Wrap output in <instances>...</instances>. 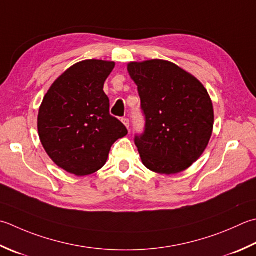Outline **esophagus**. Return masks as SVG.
Masks as SVG:
<instances>
[{
	"label": "esophagus",
	"mask_w": 256,
	"mask_h": 256,
	"mask_svg": "<svg viewBox=\"0 0 256 256\" xmlns=\"http://www.w3.org/2000/svg\"><path fill=\"white\" fill-rule=\"evenodd\" d=\"M122 122H123V124H124L125 126H126L128 128H130V120H128V118H122Z\"/></svg>",
	"instance_id": "34e87169"
}]
</instances>
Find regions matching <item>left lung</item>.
I'll return each mask as SVG.
<instances>
[{
	"label": "left lung",
	"mask_w": 256,
	"mask_h": 256,
	"mask_svg": "<svg viewBox=\"0 0 256 256\" xmlns=\"http://www.w3.org/2000/svg\"><path fill=\"white\" fill-rule=\"evenodd\" d=\"M138 85L144 132L134 138L148 170L175 174L191 166L206 148L214 112L208 93L193 75L171 62L151 60L128 64Z\"/></svg>",
	"instance_id": "8db88e82"
}]
</instances>
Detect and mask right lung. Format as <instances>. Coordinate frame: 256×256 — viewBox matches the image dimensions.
<instances>
[{
  "label": "right lung",
  "instance_id": "1",
  "mask_svg": "<svg viewBox=\"0 0 256 256\" xmlns=\"http://www.w3.org/2000/svg\"><path fill=\"white\" fill-rule=\"evenodd\" d=\"M114 66L100 60L76 63L53 83L40 108L38 128L44 150L58 166L78 176L98 171L114 142L128 134L110 114L103 91Z\"/></svg>",
  "mask_w": 256,
  "mask_h": 256
}]
</instances>
